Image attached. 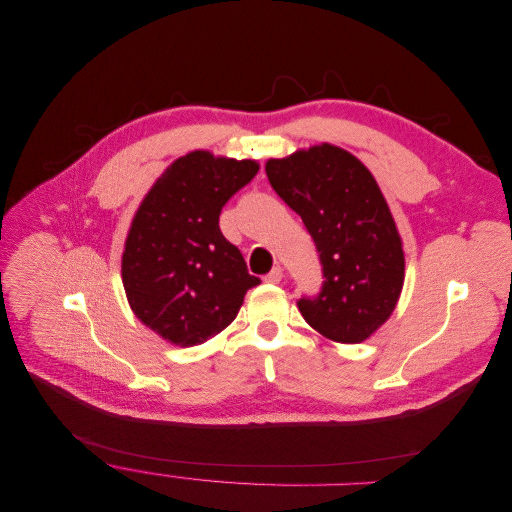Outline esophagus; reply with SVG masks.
Returning <instances> with one entry per match:
<instances>
[{
  "instance_id": "obj_1",
  "label": "esophagus",
  "mask_w": 512,
  "mask_h": 512,
  "mask_svg": "<svg viewBox=\"0 0 512 512\" xmlns=\"http://www.w3.org/2000/svg\"><path fill=\"white\" fill-rule=\"evenodd\" d=\"M264 280H266V282H270V284H278V282L282 280V268H280V266L272 268V270L264 276Z\"/></svg>"
}]
</instances>
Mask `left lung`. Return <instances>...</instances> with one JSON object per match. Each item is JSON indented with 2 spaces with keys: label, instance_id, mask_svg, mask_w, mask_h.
Wrapping results in <instances>:
<instances>
[{
  "label": "left lung",
  "instance_id": "8db88e82",
  "mask_svg": "<svg viewBox=\"0 0 512 512\" xmlns=\"http://www.w3.org/2000/svg\"><path fill=\"white\" fill-rule=\"evenodd\" d=\"M266 175L323 264L321 292L296 302L300 315L331 341L369 339L395 311L405 276L401 238L375 177L329 143L268 159Z\"/></svg>",
  "mask_w": 512,
  "mask_h": 512
}]
</instances>
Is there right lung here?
I'll use <instances>...</instances> for the list:
<instances>
[{
  "label": "right lung",
  "instance_id": "obj_1",
  "mask_svg": "<svg viewBox=\"0 0 512 512\" xmlns=\"http://www.w3.org/2000/svg\"><path fill=\"white\" fill-rule=\"evenodd\" d=\"M258 169L252 159L191 151L141 201L125 240L123 286L137 319L167 343L193 347L216 337L260 284L220 230L226 201Z\"/></svg>",
  "mask_w": 512,
  "mask_h": 512
}]
</instances>
